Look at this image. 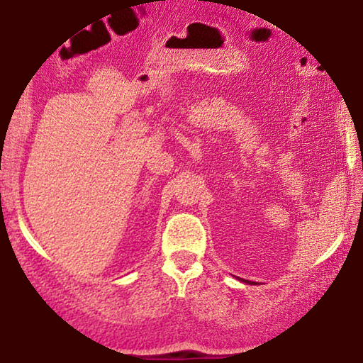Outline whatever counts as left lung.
I'll list each match as a JSON object with an SVG mask.
<instances>
[{
	"mask_svg": "<svg viewBox=\"0 0 363 363\" xmlns=\"http://www.w3.org/2000/svg\"><path fill=\"white\" fill-rule=\"evenodd\" d=\"M240 280H242V281H245V284H250V285H255V284H253V281H250V280H243V279H240Z\"/></svg>",
	"mask_w": 363,
	"mask_h": 363,
	"instance_id": "1",
	"label": "left lung"
}]
</instances>
